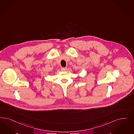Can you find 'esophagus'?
<instances>
[{"label": "esophagus", "mask_w": 134, "mask_h": 134, "mask_svg": "<svg viewBox=\"0 0 134 134\" xmlns=\"http://www.w3.org/2000/svg\"><path fill=\"white\" fill-rule=\"evenodd\" d=\"M61 70V71H66L67 70V68H66V67H62Z\"/></svg>", "instance_id": "esophagus-1"}]
</instances>
